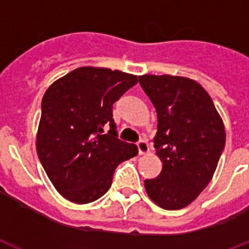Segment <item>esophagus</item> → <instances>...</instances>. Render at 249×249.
I'll return each mask as SVG.
<instances>
[{
    "label": "esophagus",
    "instance_id": "34e87169",
    "mask_svg": "<svg viewBox=\"0 0 249 249\" xmlns=\"http://www.w3.org/2000/svg\"><path fill=\"white\" fill-rule=\"evenodd\" d=\"M138 150H139V154H147L149 152V147H148V143L145 141H139L138 142Z\"/></svg>",
    "mask_w": 249,
    "mask_h": 249
}]
</instances>
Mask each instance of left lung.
<instances>
[{
    "label": "left lung",
    "instance_id": "8db88e82",
    "mask_svg": "<svg viewBox=\"0 0 249 249\" xmlns=\"http://www.w3.org/2000/svg\"><path fill=\"white\" fill-rule=\"evenodd\" d=\"M142 89L156 107V154L160 176L145 179L153 202L178 210L200 195L212 181L225 145V129L212 97L194 79L179 76L139 77Z\"/></svg>",
    "mask_w": 249,
    "mask_h": 249
}]
</instances>
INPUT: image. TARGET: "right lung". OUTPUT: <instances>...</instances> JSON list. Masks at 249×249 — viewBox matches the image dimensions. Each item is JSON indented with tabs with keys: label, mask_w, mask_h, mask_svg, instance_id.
I'll return each mask as SVG.
<instances>
[{
	"label": "right lung",
	"mask_w": 249,
	"mask_h": 249,
	"mask_svg": "<svg viewBox=\"0 0 249 249\" xmlns=\"http://www.w3.org/2000/svg\"><path fill=\"white\" fill-rule=\"evenodd\" d=\"M138 83L134 74L81 67L49 86L41 101L36 152L60 195L89 204L106 194L115 168L138 154L118 139L112 105ZM108 124L110 130L102 135Z\"/></svg>",
	"instance_id": "right-lung-1"
}]
</instances>
